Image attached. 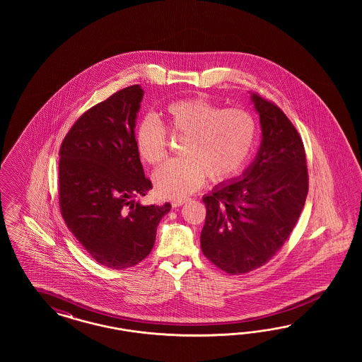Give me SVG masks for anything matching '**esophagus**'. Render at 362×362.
Listing matches in <instances>:
<instances>
[{
    "mask_svg": "<svg viewBox=\"0 0 362 362\" xmlns=\"http://www.w3.org/2000/svg\"><path fill=\"white\" fill-rule=\"evenodd\" d=\"M187 199H176V200H173V207L176 209V207H180V206H183L185 203H186Z\"/></svg>",
    "mask_w": 362,
    "mask_h": 362,
    "instance_id": "esophagus-1",
    "label": "esophagus"
}]
</instances>
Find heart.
<instances>
[{"mask_svg": "<svg viewBox=\"0 0 362 362\" xmlns=\"http://www.w3.org/2000/svg\"><path fill=\"white\" fill-rule=\"evenodd\" d=\"M165 127L163 128V126ZM165 130L183 136L180 156L153 173L156 192L165 199H182L211 180H226L247 163L257 139V122L247 110L224 109L207 99L170 102L163 121L146 115L135 132V146L146 163L156 165L167 151Z\"/></svg>", "mask_w": 362, "mask_h": 362, "instance_id": "b5f03b06", "label": "heart"}]
</instances>
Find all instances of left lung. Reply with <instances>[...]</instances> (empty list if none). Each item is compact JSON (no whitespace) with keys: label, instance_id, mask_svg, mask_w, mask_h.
I'll return each instance as SVG.
<instances>
[{"label":"left lung","instance_id":"8db88e82","mask_svg":"<svg viewBox=\"0 0 362 362\" xmlns=\"http://www.w3.org/2000/svg\"><path fill=\"white\" fill-rule=\"evenodd\" d=\"M262 143L240 176L203 197L207 215L200 235L204 256L227 274L251 272L271 260L304 209L307 159L295 126L274 103L252 93Z\"/></svg>","mask_w":362,"mask_h":362}]
</instances>
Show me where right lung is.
I'll list each match as a JSON object with an SVG mask.
<instances>
[{
	"mask_svg": "<svg viewBox=\"0 0 362 362\" xmlns=\"http://www.w3.org/2000/svg\"><path fill=\"white\" fill-rule=\"evenodd\" d=\"M139 85L88 110L59 150V207L67 228L88 255L111 269L142 262L151 252L159 221L171 204L143 206L153 187L135 146Z\"/></svg>",
	"mask_w": 362,
	"mask_h": 362,
	"instance_id": "1",
	"label": "right lung"
}]
</instances>
